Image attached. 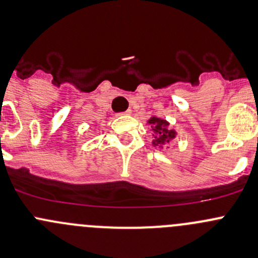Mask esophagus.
<instances>
[{
  "label": "esophagus",
  "mask_w": 258,
  "mask_h": 258,
  "mask_svg": "<svg viewBox=\"0 0 258 258\" xmlns=\"http://www.w3.org/2000/svg\"><path fill=\"white\" fill-rule=\"evenodd\" d=\"M126 114H131V110H127L124 112H119L118 116H126Z\"/></svg>",
  "instance_id": "1"
}]
</instances>
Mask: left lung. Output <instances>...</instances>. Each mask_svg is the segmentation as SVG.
I'll list each match as a JSON object with an SVG mask.
<instances>
[{"label":"left lung","mask_w":258,"mask_h":258,"mask_svg":"<svg viewBox=\"0 0 258 258\" xmlns=\"http://www.w3.org/2000/svg\"><path fill=\"white\" fill-rule=\"evenodd\" d=\"M148 123L151 124V128L155 132V140L152 142L153 146L170 144L171 140L176 137V131L168 128V124L170 123L165 121V119L158 118V117H151L148 119Z\"/></svg>","instance_id":"1"}]
</instances>
